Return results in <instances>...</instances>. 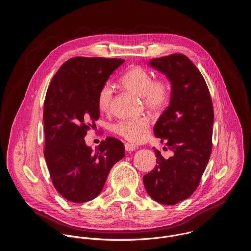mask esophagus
Returning a JSON list of instances; mask_svg holds the SVG:
<instances>
[{
  "instance_id": "1",
  "label": "esophagus",
  "mask_w": 251,
  "mask_h": 251,
  "mask_svg": "<svg viewBox=\"0 0 251 251\" xmlns=\"http://www.w3.org/2000/svg\"><path fill=\"white\" fill-rule=\"evenodd\" d=\"M124 147H125V150L127 152H132V151H134L136 149V146L134 144H131V143H125Z\"/></svg>"
}]
</instances>
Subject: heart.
I'll use <instances>...</instances> for the list:
<instances>
[{
    "label": "heart",
    "mask_w": 251,
    "mask_h": 251,
    "mask_svg": "<svg viewBox=\"0 0 251 251\" xmlns=\"http://www.w3.org/2000/svg\"><path fill=\"white\" fill-rule=\"evenodd\" d=\"M122 85L132 93L142 97L148 109L161 111L168 105L171 86L167 80H154L153 76L141 66H133L121 77ZM112 86L105 83L97 95V105L101 111H108L112 100ZM150 123L145 117L118 121L113 132L132 143L145 141L149 135Z\"/></svg>",
    "instance_id": "b5f03b06"
}]
</instances>
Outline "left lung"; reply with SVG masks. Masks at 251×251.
Returning a JSON list of instances; mask_svg holds the SVG:
<instances>
[{"instance_id": "obj_1", "label": "left lung", "mask_w": 251, "mask_h": 251, "mask_svg": "<svg viewBox=\"0 0 251 251\" xmlns=\"http://www.w3.org/2000/svg\"><path fill=\"white\" fill-rule=\"evenodd\" d=\"M148 65L164 74L171 83L169 106L155 124L154 133L174 155L164 159L154 149L157 165L143 176V182L153 200L173 205L196 191L206 168L211 153L213 107L204 78L186 55L154 58Z\"/></svg>"}]
</instances>
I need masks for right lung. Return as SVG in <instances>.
Masks as SVG:
<instances>
[{
  "label": "right lung",
  "mask_w": 251,
  "mask_h": 251,
  "mask_svg": "<svg viewBox=\"0 0 251 251\" xmlns=\"http://www.w3.org/2000/svg\"><path fill=\"white\" fill-rule=\"evenodd\" d=\"M124 59L74 57L51 80L44 105L45 159L56 191L81 203L96 198L115 163L125 156L122 142L106 138L93 151L84 137L99 118L97 95Z\"/></svg>",
  "instance_id": "add662e5"
}]
</instances>
